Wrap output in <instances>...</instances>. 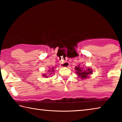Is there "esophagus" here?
Instances as JSON below:
<instances>
[{
  "instance_id": "esophagus-1",
  "label": "esophagus",
  "mask_w": 122,
  "mask_h": 122,
  "mask_svg": "<svg viewBox=\"0 0 122 122\" xmlns=\"http://www.w3.org/2000/svg\"><path fill=\"white\" fill-rule=\"evenodd\" d=\"M60 65H61V67H68V66H69V64L68 62H66V61L63 62V61H62V62H60Z\"/></svg>"
}]
</instances>
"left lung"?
Masks as SVG:
<instances>
[{
	"label": "left lung",
	"instance_id": "obj_1",
	"mask_svg": "<svg viewBox=\"0 0 122 122\" xmlns=\"http://www.w3.org/2000/svg\"><path fill=\"white\" fill-rule=\"evenodd\" d=\"M75 70L76 74H77L79 77H81L82 78H86L88 77L90 74H92V69L90 68H86L84 69L81 66L78 65L77 67H75Z\"/></svg>",
	"mask_w": 122,
	"mask_h": 122
}]
</instances>
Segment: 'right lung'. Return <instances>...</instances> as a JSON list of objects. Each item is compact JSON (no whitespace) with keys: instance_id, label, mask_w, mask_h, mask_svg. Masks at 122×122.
<instances>
[{"instance_id":"add662e5","label":"right lung","mask_w":122,"mask_h":122,"mask_svg":"<svg viewBox=\"0 0 122 122\" xmlns=\"http://www.w3.org/2000/svg\"><path fill=\"white\" fill-rule=\"evenodd\" d=\"M54 67H53V68H51V69H49V70H48V72H49V75H51V74H53V73H54L53 72H54ZM43 76H44V77H48V76H47V75H46L45 74L44 75H43Z\"/></svg>"}]
</instances>
